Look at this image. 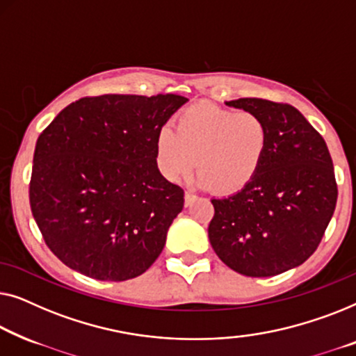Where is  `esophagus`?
<instances>
[{"label":"esophagus","mask_w":356,"mask_h":356,"mask_svg":"<svg viewBox=\"0 0 356 356\" xmlns=\"http://www.w3.org/2000/svg\"><path fill=\"white\" fill-rule=\"evenodd\" d=\"M195 200H197V195L192 192H185V207H192Z\"/></svg>","instance_id":"obj_1"}]
</instances>
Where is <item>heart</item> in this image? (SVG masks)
Instances as JSON below:
<instances>
[{"mask_svg":"<svg viewBox=\"0 0 356 356\" xmlns=\"http://www.w3.org/2000/svg\"><path fill=\"white\" fill-rule=\"evenodd\" d=\"M156 135V163L168 180H180L195 166L200 184L216 192H235L253 179L269 143L266 121L250 111L235 113L209 103L179 113Z\"/></svg>","mask_w":356,"mask_h":356,"instance_id":"obj_1","label":"heart"}]
</instances>
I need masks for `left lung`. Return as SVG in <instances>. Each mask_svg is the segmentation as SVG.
Segmentation results:
<instances>
[{
  "instance_id": "8db88e82",
  "label": "left lung",
  "mask_w": 356,
  "mask_h": 356,
  "mask_svg": "<svg viewBox=\"0 0 356 356\" xmlns=\"http://www.w3.org/2000/svg\"><path fill=\"white\" fill-rule=\"evenodd\" d=\"M226 104L261 116L269 143L261 166L242 190L211 200L209 242L235 273L276 276L307 261L321 242L337 203L332 158L297 108L261 98Z\"/></svg>"
}]
</instances>
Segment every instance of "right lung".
Here are the masks:
<instances>
[{"instance_id":"add662e5","label":"right lung","mask_w":356,"mask_h":356,"mask_svg":"<svg viewBox=\"0 0 356 356\" xmlns=\"http://www.w3.org/2000/svg\"><path fill=\"white\" fill-rule=\"evenodd\" d=\"M187 102L172 93L80 98L40 134L30 208L66 266L121 282L156 261L184 190L161 176L154 142Z\"/></svg>"}]
</instances>
